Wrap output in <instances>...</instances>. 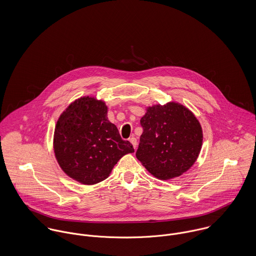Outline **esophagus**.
<instances>
[{
    "mask_svg": "<svg viewBox=\"0 0 256 256\" xmlns=\"http://www.w3.org/2000/svg\"><path fill=\"white\" fill-rule=\"evenodd\" d=\"M129 141H130V143L133 145V148H136V146H137V139H136L135 137H131V138L129 139Z\"/></svg>",
    "mask_w": 256,
    "mask_h": 256,
    "instance_id": "obj_1",
    "label": "esophagus"
}]
</instances>
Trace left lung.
Segmentation results:
<instances>
[{
    "mask_svg": "<svg viewBox=\"0 0 256 256\" xmlns=\"http://www.w3.org/2000/svg\"><path fill=\"white\" fill-rule=\"evenodd\" d=\"M143 133L137 158L156 178L182 176L196 162L203 141L194 114L176 102L148 108L140 120Z\"/></svg>",
    "mask_w": 256,
    "mask_h": 256,
    "instance_id": "8db88e82",
    "label": "left lung"
}]
</instances>
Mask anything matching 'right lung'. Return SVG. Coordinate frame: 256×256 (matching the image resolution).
I'll return each instance as SVG.
<instances>
[{"mask_svg":"<svg viewBox=\"0 0 256 256\" xmlns=\"http://www.w3.org/2000/svg\"><path fill=\"white\" fill-rule=\"evenodd\" d=\"M53 146L63 172L86 185L108 178L117 162L134 152L108 120L106 104L90 96L74 100L61 114Z\"/></svg>","mask_w":256,"mask_h":256,"instance_id":"1","label":"right lung"}]
</instances>
